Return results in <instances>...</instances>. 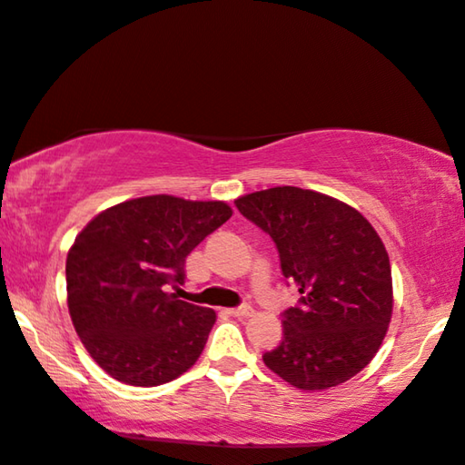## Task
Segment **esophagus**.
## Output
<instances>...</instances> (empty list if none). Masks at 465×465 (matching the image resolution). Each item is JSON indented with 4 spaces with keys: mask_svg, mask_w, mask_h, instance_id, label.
Segmentation results:
<instances>
[{
    "mask_svg": "<svg viewBox=\"0 0 465 465\" xmlns=\"http://www.w3.org/2000/svg\"><path fill=\"white\" fill-rule=\"evenodd\" d=\"M229 314H232V316H236V318H246V316H251V314H252V306H249V304H242V306L231 308Z\"/></svg>",
    "mask_w": 465,
    "mask_h": 465,
    "instance_id": "1",
    "label": "esophagus"
}]
</instances>
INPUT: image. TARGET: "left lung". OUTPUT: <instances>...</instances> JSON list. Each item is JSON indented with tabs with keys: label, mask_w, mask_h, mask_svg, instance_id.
<instances>
[{
	"label": "left lung",
	"mask_w": 465,
	"mask_h": 465,
	"mask_svg": "<svg viewBox=\"0 0 465 465\" xmlns=\"http://www.w3.org/2000/svg\"><path fill=\"white\" fill-rule=\"evenodd\" d=\"M271 234L284 278L301 292L282 312V342L264 364L301 390L342 384L378 352L391 318L384 242L362 214L328 194L274 187L234 201Z\"/></svg>",
	"instance_id": "obj_1"
}]
</instances>
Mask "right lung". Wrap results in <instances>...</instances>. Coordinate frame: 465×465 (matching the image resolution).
I'll return each instance as SVG.
<instances>
[{
    "mask_svg": "<svg viewBox=\"0 0 465 465\" xmlns=\"http://www.w3.org/2000/svg\"><path fill=\"white\" fill-rule=\"evenodd\" d=\"M232 216L223 201L171 194L131 199L99 213L65 262L75 332L105 372L129 386H159L197 362L216 320L179 301L184 261Z\"/></svg>",
    "mask_w": 465,
    "mask_h": 465,
    "instance_id": "right-lung-1",
    "label": "right lung"
}]
</instances>
